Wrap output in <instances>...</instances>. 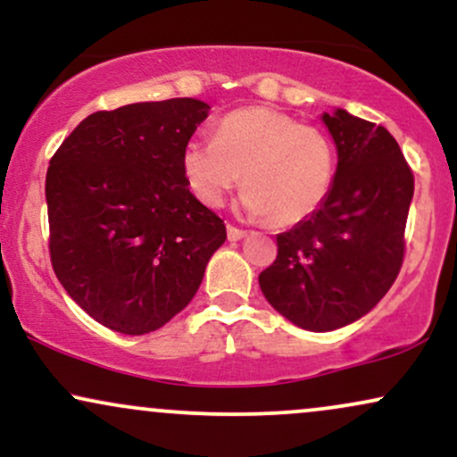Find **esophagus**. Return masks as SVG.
<instances>
[{"label":"esophagus","mask_w":457,"mask_h":457,"mask_svg":"<svg viewBox=\"0 0 457 457\" xmlns=\"http://www.w3.org/2000/svg\"><path fill=\"white\" fill-rule=\"evenodd\" d=\"M245 236H246L245 229L234 228V225H228V240H232V243H236V240L245 238Z\"/></svg>","instance_id":"34e87169"}]
</instances>
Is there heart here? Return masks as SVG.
Instances as JSON below:
<instances>
[{"label": "heart", "instance_id": "1", "mask_svg": "<svg viewBox=\"0 0 457 457\" xmlns=\"http://www.w3.org/2000/svg\"><path fill=\"white\" fill-rule=\"evenodd\" d=\"M337 171L333 141L316 127L269 107H243L219 122L214 139L193 137L182 174L206 206H221L240 182V208L272 225H296L327 202Z\"/></svg>", "mask_w": 457, "mask_h": 457}]
</instances>
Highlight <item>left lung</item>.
Listing matches in <instances>:
<instances>
[{
    "mask_svg": "<svg viewBox=\"0 0 457 457\" xmlns=\"http://www.w3.org/2000/svg\"><path fill=\"white\" fill-rule=\"evenodd\" d=\"M337 148L327 202L277 236L262 295L296 327L327 333L380 303L402 269L414 178L385 127L335 109L322 113Z\"/></svg>",
    "mask_w": 457,
    "mask_h": 457,
    "instance_id": "8db88e82",
    "label": "left lung"
}]
</instances>
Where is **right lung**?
I'll list each match as a JSON object with an SVG mask.
<instances>
[{
	"instance_id": "add662e5",
	"label": "right lung",
	"mask_w": 457,
	"mask_h": 457,
	"mask_svg": "<svg viewBox=\"0 0 457 457\" xmlns=\"http://www.w3.org/2000/svg\"><path fill=\"white\" fill-rule=\"evenodd\" d=\"M208 112L197 98L96 112L49 162L51 264L103 327L145 335L170 322L228 238L182 174V150Z\"/></svg>"
}]
</instances>
